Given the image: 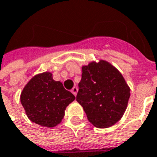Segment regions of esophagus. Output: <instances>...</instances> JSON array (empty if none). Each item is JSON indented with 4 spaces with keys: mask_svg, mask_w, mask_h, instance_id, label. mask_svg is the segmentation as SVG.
<instances>
[{
    "mask_svg": "<svg viewBox=\"0 0 157 157\" xmlns=\"http://www.w3.org/2000/svg\"><path fill=\"white\" fill-rule=\"evenodd\" d=\"M71 92L73 93V94H74L75 96L77 95V93H78V88H77V87H74V88L72 89V90H71Z\"/></svg>",
    "mask_w": 157,
    "mask_h": 157,
    "instance_id": "1",
    "label": "esophagus"
}]
</instances>
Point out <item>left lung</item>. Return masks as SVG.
<instances>
[{
	"label": "left lung",
	"instance_id": "8db88e82",
	"mask_svg": "<svg viewBox=\"0 0 157 157\" xmlns=\"http://www.w3.org/2000/svg\"><path fill=\"white\" fill-rule=\"evenodd\" d=\"M76 99L87 118L98 128H108L120 121L130 99V88L122 74L108 62H93L82 67Z\"/></svg>",
	"mask_w": 157,
	"mask_h": 157
}]
</instances>
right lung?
Masks as SVG:
<instances>
[{"mask_svg": "<svg viewBox=\"0 0 157 157\" xmlns=\"http://www.w3.org/2000/svg\"><path fill=\"white\" fill-rule=\"evenodd\" d=\"M75 96L52 79L51 73L36 75L27 83L21 94V103L29 120L42 126L54 127L64 116L67 105Z\"/></svg>", "mask_w": 157, "mask_h": 157, "instance_id": "right-lung-1", "label": "right lung"}]
</instances>
